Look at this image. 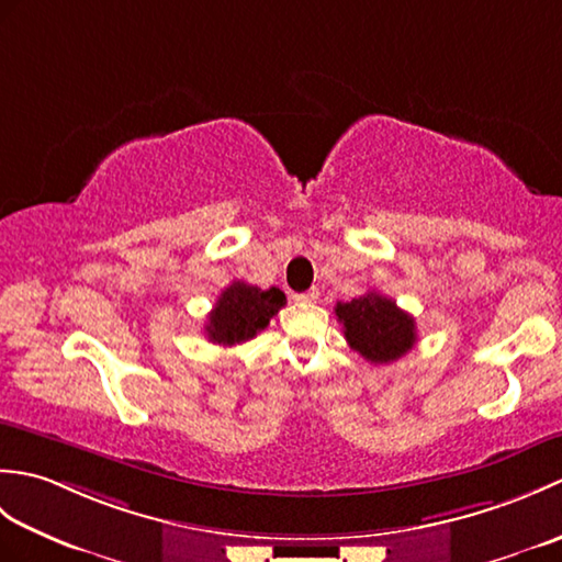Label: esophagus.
I'll use <instances>...</instances> for the list:
<instances>
[{
    "label": "esophagus",
    "instance_id": "34e87169",
    "mask_svg": "<svg viewBox=\"0 0 562 562\" xmlns=\"http://www.w3.org/2000/svg\"><path fill=\"white\" fill-rule=\"evenodd\" d=\"M292 300H294V302H300V304H314V302L318 300V290L296 292V294H292Z\"/></svg>",
    "mask_w": 562,
    "mask_h": 562
}]
</instances>
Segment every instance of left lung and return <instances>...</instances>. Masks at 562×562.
<instances>
[{"instance_id": "8db88e82", "label": "left lung", "mask_w": 562, "mask_h": 562, "mask_svg": "<svg viewBox=\"0 0 562 562\" xmlns=\"http://www.w3.org/2000/svg\"><path fill=\"white\" fill-rule=\"evenodd\" d=\"M336 316L350 348L374 364L396 362L417 340L415 318L379 292H367L352 302H338Z\"/></svg>"}]
</instances>
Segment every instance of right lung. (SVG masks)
I'll return each mask as SVG.
<instances>
[{
  "instance_id": "obj_1",
  "label": "right lung",
  "mask_w": 562,
  "mask_h": 562,
  "mask_svg": "<svg viewBox=\"0 0 562 562\" xmlns=\"http://www.w3.org/2000/svg\"><path fill=\"white\" fill-rule=\"evenodd\" d=\"M288 304L278 288L260 290L256 284L236 280L226 288L207 316V338L224 348L256 338L268 328L270 318Z\"/></svg>"
}]
</instances>
